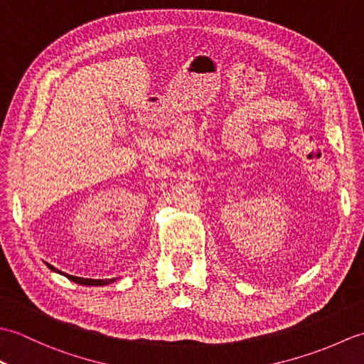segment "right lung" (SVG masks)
I'll use <instances>...</instances> for the list:
<instances>
[{"label": "right lung", "instance_id": "1", "mask_svg": "<svg viewBox=\"0 0 364 364\" xmlns=\"http://www.w3.org/2000/svg\"><path fill=\"white\" fill-rule=\"evenodd\" d=\"M48 267H50L51 270H54V272H58V274H63V275H65V277L68 278V280H72V282L78 283V284H86V286H105V284H109V283L115 282V278H106V280H94V278H81V277H73V275H68V274L60 272V270L54 269V267H53V266H50V264H48Z\"/></svg>", "mask_w": 364, "mask_h": 364}]
</instances>
